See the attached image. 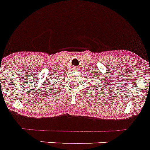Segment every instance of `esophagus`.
I'll list each match as a JSON object with an SVG mask.
<instances>
[{
  "label": "esophagus",
  "mask_w": 150,
  "mask_h": 150,
  "mask_svg": "<svg viewBox=\"0 0 150 150\" xmlns=\"http://www.w3.org/2000/svg\"><path fill=\"white\" fill-rule=\"evenodd\" d=\"M74 69V71H77V67H75Z\"/></svg>",
  "instance_id": "esophagus-1"
}]
</instances>
